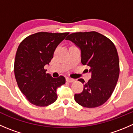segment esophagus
<instances>
[{
	"label": "esophagus",
	"mask_w": 133,
	"mask_h": 133,
	"mask_svg": "<svg viewBox=\"0 0 133 133\" xmlns=\"http://www.w3.org/2000/svg\"><path fill=\"white\" fill-rule=\"evenodd\" d=\"M66 81L68 82L71 83V82H74L75 80H74V79H73V78H71L67 77L66 78Z\"/></svg>",
	"instance_id": "34e87169"
}]
</instances>
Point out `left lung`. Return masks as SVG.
<instances>
[{"mask_svg": "<svg viewBox=\"0 0 133 133\" xmlns=\"http://www.w3.org/2000/svg\"><path fill=\"white\" fill-rule=\"evenodd\" d=\"M81 50V62L90 68L91 78L84 84L83 91L75 94L76 103L84 108L103 105L111 96L118 80L120 65L115 44L108 37L96 31L77 32L66 38Z\"/></svg>", "mask_w": 133, "mask_h": 133, "instance_id": "left-lung-1", "label": "left lung"}]
</instances>
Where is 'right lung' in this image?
Wrapping results in <instances>:
<instances>
[{
  "label": "right lung",
  "mask_w": 133,
  "mask_h": 133,
  "mask_svg": "<svg viewBox=\"0 0 133 133\" xmlns=\"http://www.w3.org/2000/svg\"><path fill=\"white\" fill-rule=\"evenodd\" d=\"M69 33L38 32L25 38L16 53L14 73L18 86L27 100L45 107L57 99V89L65 83L64 76L53 78L44 66L53 57L57 45Z\"/></svg>",
  "instance_id": "right-lung-1"
}]
</instances>
